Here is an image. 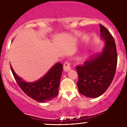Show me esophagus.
<instances>
[{
  "label": "esophagus",
  "mask_w": 127,
  "mask_h": 127,
  "mask_svg": "<svg viewBox=\"0 0 127 127\" xmlns=\"http://www.w3.org/2000/svg\"><path fill=\"white\" fill-rule=\"evenodd\" d=\"M64 69L65 71H68L71 69V63L68 61H66L64 64Z\"/></svg>",
  "instance_id": "obj_1"
}]
</instances>
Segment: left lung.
Here are the masks:
<instances>
[{"mask_svg":"<svg viewBox=\"0 0 127 127\" xmlns=\"http://www.w3.org/2000/svg\"><path fill=\"white\" fill-rule=\"evenodd\" d=\"M100 35L105 45L102 53L93 56L83 65H77L79 93L88 97L100 96L111 85L117 68L118 56L115 41L107 28L99 24Z\"/></svg>","mask_w":127,"mask_h":127,"instance_id":"1","label":"left lung"}]
</instances>
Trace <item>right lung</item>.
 <instances>
[{
    "label": "right lung",
    "mask_w": 127,
    "mask_h": 127,
    "mask_svg": "<svg viewBox=\"0 0 127 127\" xmlns=\"http://www.w3.org/2000/svg\"><path fill=\"white\" fill-rule=\"evenodd\" d=\"M12 73L16 82L22 90L34 100L45 102L52 100L58 96L62 72V64L58 62L50 69L44 77L34 82H26L15 73L11 66Z\"/></svg>",
    "instance_id": "1"
}]
</instances>
